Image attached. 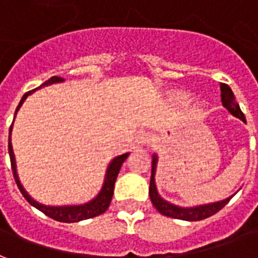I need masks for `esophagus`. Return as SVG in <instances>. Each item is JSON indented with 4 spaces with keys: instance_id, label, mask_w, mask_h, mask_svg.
I'll return each instance as SVG.
<instances>
[{
    "instance_id": "esophagus-1",
    "label": "esophagus",
    "mask_w": 258,
    "mask_h": 258,
    "mask_svg": "<svg viewBox=\"0 0 258 258\" xmlns=\"http://www.w3.org/2000/svg\"><path fill=\"white\" fill-rule=\"evenodd\" d=\"M152 140V137L149 133H146V131H140L138 134L135 135V142L138 144V145H146V144H149Z\"/></svg>"
}]
</instances>
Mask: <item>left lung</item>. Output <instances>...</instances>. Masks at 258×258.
Masks as SVG:
<instances>
[{"mask_svg": "<svg viewBox=\"0 0 258 258\" xmlns=\"http://www.w3.org/2000/svg\"><path fill=\"white\" fill-rule=\"evenodd\" d=\"M220 90H221V102L224 106L227 107L229 112L232 113L235 117H239L242 121L246 123L244 114L240 110L238 102L235 99L232 90L228 87L227 84H220ZM156 163L157 156L153 155V160H152V177H151V185H149V196L153 206L156 207V210L159 213H162L163 216L171 217V218H177V220H184V221H200L209 218L213 214H216L221 210L224 206L227 205L228 202L231 200V198H228L221 202H216V203H210V205L198 206V207H178L174 206L171 203H168L167 200L162 199V196L157 194L156 184H155V173H156Z\"/></svg>", "mask_w": 258, "mask_h": 258, "instance_id": "left-lung-1", "label": "left lung"}]
</instances>
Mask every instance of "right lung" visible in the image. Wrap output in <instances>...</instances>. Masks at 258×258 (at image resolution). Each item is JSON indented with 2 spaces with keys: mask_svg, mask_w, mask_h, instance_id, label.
I'll use <instances>...</instances> for the list:
<instances>
[{
  "mask_svg": "<svg viewBox=\"0 0 258 258\" xmlns=\"http://www.w3.org/2000/svg\"><path fill=\"white\" fill-rule=\"evenodd\" d=\"M64 79L62 77H58V76H53L51 79L45 81L41 87H45V85L53 84V83H60L63 81ZM40 87V88H41ZM38 90V88H36ZM36 90L29 91L26 92L23 98L20 99L19 105L16 107V112H15V116L16 113L19 110V107L22 106V103L25 102V99L27 96L30 95L31 92H34ZM14 124V123H12ZM12 124H11V128H9V142H8V151H9V157H11V166H12V173H14L15 181L18 184V188L22 192V195L25 196V199L30 203L31 206H34L36 209H38L40 211H42L45 216L51 217L53 220H56L59 222H77L81 221V220H88V218H94L96 216H101L103 214L105 211L107 210V207L110 205L113 198V190H114V182H116V178H117L118 171L121 168V164L124 163V160L128 157L130 153H124V155H120V156L114 157L112 160V163L109 164V167L106 170V175H105V182H103V186H102L101 192L98 194L96 198L88 202V203H84V205L80 206H45L38 203L34 199H31L29 194L26 192L25 188L22 186L19 181V177L16 174V163H15V155H14V149H12V144H11V131H12Z\"/></svg>",
  "mask_w": 258,
  "mask_h": 258,
  "instance_id": "1",
  "label": "right lung"
}]
</instances>
